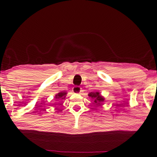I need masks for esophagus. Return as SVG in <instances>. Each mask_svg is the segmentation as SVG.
I'll use <instances>...</instances> for the list:
<instances>
[{
	"label": "esophagus",
	"instance_id": "1",
	"mask_svg": "<svg viewBox=\"0 0 157 157\" xmlns=\"http://www.w3.org/2000/svg\"><path fill=\"white\" fill-rule=\"evenodd\" d=\"M73 92L74 93H76V94H79V93H80L82 92V88H81V87H79V86H76L74 88H73Z\"/></svg>",
	"mask_w": 157,
	"mask_h": 157
}]
</instances>
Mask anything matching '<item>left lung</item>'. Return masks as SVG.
Segmentation results:
<instances>
[{"mask_svg": "<svg viewBox=\"0 0 157 157\" xmlns=\"http://www.w3.org/2000/svg\"><path fill=\"white\" fill-rule=\"evenodd\" d=\"M88 96L90 97H92V98H94V102L95 103H97L99 102H102L104 101V98L102 97V96L99 94L98 92H90V94H88Z\"/></svg>", "mask_w": 157, "mask_h": 157, "instance_id": "obj_1", "label": "left lung"}]
</instances>
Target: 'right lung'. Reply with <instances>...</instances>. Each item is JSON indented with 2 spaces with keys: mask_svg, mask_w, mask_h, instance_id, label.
I'll list each match as a JSON object with an SVG mask.
<instances>
[{
  "mask_svg": "<svg viewBox=\"0 0 157 157\" xmlns=\"http://www.w3.org/2000/svg\"><path fill=\"white\" fill-rule=\"evenodd\" d=\"M67 93L66 92H59V94H56L55 96V98H57V99H64L65 97V95H66Z\"/></svg>",
  "mask_w": 157,
  "mask_h": 157,
  "instance_id": "1",
  "label": "right lung"
}]
</instances>
